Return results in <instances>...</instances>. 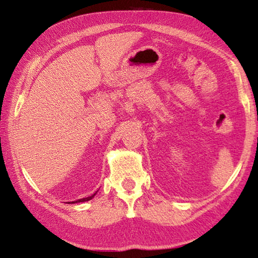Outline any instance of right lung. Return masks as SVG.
I'll use <instances>...</instances> for the list:
<instances>
[{"mask_svg": "<svg viewBox=\"0 0 258 258\" xmlns=\"http://www.w3.org/2000/svg\"><path fill=\"white\" fill-rule=\"evenodd\" d=\"M95 196V194H93L92 196H90V197H87V198H83V199H78V200H76V202H74V203H84V202H89V200H91L92 199L93 197Z\"/></svg>", "mask_w": 258, "mask_h": 258, "instance_id": "1", "label": "right lung"}]
</instances>
